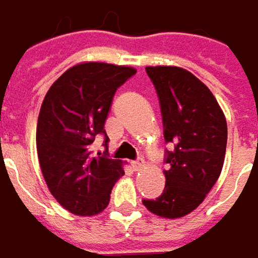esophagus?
Returning a JSON list of instances; mask_svg holds the SVG:
<instances>
[{
    "label": "esophagus",
    "instance_id": "esophagus-1",
    "mask_svg": "<svg viewBox=\"0 0 258 258\" xmlns=\"http://www.w3.org/2000/svg\"><path fill=\"white\" fill-rule=\"evenodd\" d=\"M131 165H133V168H134L136 171H140V170L145 167V161H143V159H137V161H133Z\"/></svg>",
    "mask_w": 258,
    "mask_h": 258
}]
</instances>
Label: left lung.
<instances>
[{"label": "left lung", "instance_id": "left-lung-1", "mask_svg": "<svg viewBox=\"0 0 258 258\" xmlns=\"http://www.w3.org/2000/svg\"><path fill=\"white\" fill-rule=\"evenodd\" d=\"M156 88L167 152L165 187L159 198L143 205L159 217L180 219L197 210L222 174L227 124L210 88L178 66H148Z\"/></svg>", "mask_w": 258, "mask_h": 258}]
</instances>
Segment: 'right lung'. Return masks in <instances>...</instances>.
I'll use <instances>...</instances> for the list:
<instances>
[{
	"instance_id": "right-lung-1",
	"label": "right lung",
	"mask_w": 258,
	"mask_h": 258,
	"mask_svg": "<svg viewBox=\"0 0 258 258\" xmlns=\"http://www.w3.org/2000/svg\"><path fill=\"white\" fill-rule=\"evenodd\" d=\"M134 68L84 61L61 74L47 91L36 124V152L48 190L72 214L91 217L109 205L124 176L122 161L93 156L91 143L105 134L113 94Z\"/></svg>"
}]
</instances>
